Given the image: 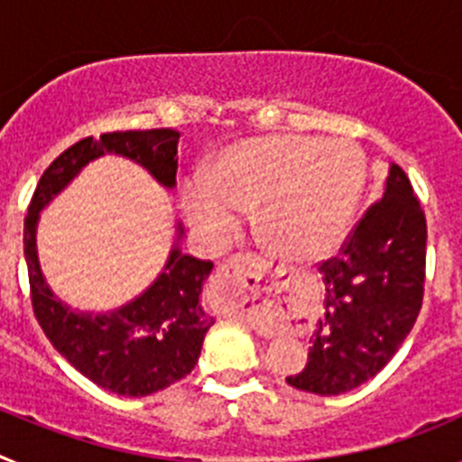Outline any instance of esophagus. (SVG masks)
<instances>
[{"instance_id": "esophagus-1", "label": "esophagus", "mask_w": 462, "mask_h": 462, "mask_svg": "<svg viewBox=\"0 0 462 462\" xmlns=\"http://www.w3.org/2000/svg\"><path fill=\"white\" fill-rule=\"evenodd\" d=\"M250 259L247 256H234L231 261H226L222 268L217 271V291L222 293L224 303L231 305L234 310H243L245 303H250L252 300V293L247 289V282H245V268H247ZM256 305H252L250 310H254Z\"/></svg>"}]
</instances>
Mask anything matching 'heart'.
<instances>
[{"mask_svg":"<svg viewBox=\"0 0 462 462\" xmlns=\"http://www.w3.org/2000/svg\"><path fill=\"white\" fill-rule=\"evenodd\" d=\"M365 182L354 145L296 134L240 141L224 150L208 182L185 187V210L215 243L236 234L238 215L254 212L275 254L314 261L345 238Z\"/></svg>","mask_w":462,"mask_h":462,"instance_id":"obj_1","label":"heart"}]
</instances>
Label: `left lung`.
<instances>
[{"mask_svg":"<svg viewBox=\"0 0 462 462\" xmlns=\"http://www.w3.org/2000/svg\"><path fill=\"white\" fill-rule=\"evenodd\" d=\"M426 215L410 178L391 164L382 199L365 210L340 254L324 261V317L308 365L289 386L317 395L356 389L393 358L423 303Z\"/></svg>","mask_w":462,"mask_h":462,"instance_id":"8db88e82","label":"left lung"}]
</instances>
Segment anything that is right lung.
I'll return each instance as SVG.
<instances>
[{"label": "right lung", "instance_id": "1", "mask_svg": "<svg viewBox=\"0 0 462 462\" xmlns=\"http://www.w3.org/2000/svg\"><path fill=\"white\" fill-rule=\"evenodd\" d=\"M175 129L113 132L73 143L43 171L24 217V259L30 273L32 308L48 340L73 368L101 389L129 398L157 393L187 377L201 356L203 337L215 324L201 305L203 282L212 261L182 254L173 245L164 271L132 303L110 312L69 308L48 287L36 256L39 212L94 159L120 154L132 159L166 189L178 173ZM178 224V240L182 238Z\"/></svg>", "mask_w": 462, "mask_h": 462}]
</instances>
